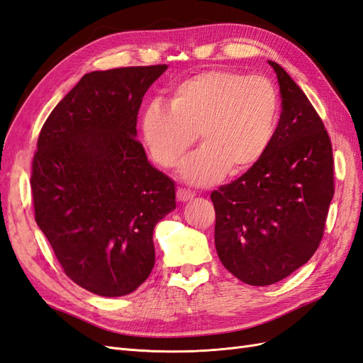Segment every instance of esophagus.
<instances>
[{
    "instance_id": "obj_1",
    "label": "esophagus",
    "mask_w": 363,
    "mask_h": 363,
    "mask_svg": "<svg viewBox=\"0 0 363 363\" xmlns=\"http://www.w3.org/2000/svg\"><path fill=\"white\" fill-rule=\"evenodd\" d=\"M195 199V194L191 191H186V189H179L177 191V200L180 203H186V201H191Z\"/></svg>"
}]
</instances>
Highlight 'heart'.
<instances>
[{"label":"heart","mask_w":363,"mask_h":363,"mask_svg":"<svg viewBox=\"0 0 363 363\" xmlns=\"http://www.w3.org/2000/svg\"><path fill=\"white\" fill-rule=\"evenodd\" d=\"M280 98L265 77L206 71L174 87L171 104L150 101L140 131L151 157L172 168L188 152L199 131L203 147L186 159L182 179L208 186L227 172H245L267 155L277 133Z\"/></svg>","instance_id":"obj_1"}]
</instances>
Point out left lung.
<instances>
[{
	"instance_id": "1",
	"label": "left lung",
	"mask_w": 363,
	"mask_h": 363,
	"mask_svg": "<svg viewBox=\"0 0 363 363\" xmlns=\"http://www.w3.org/2000/svg\"><path fill=\"white\" fill-rule=\"evenodd\" d=\"M268 63L281 98L276 138L242 177L211 195L218 257L251 286L277 283L309 262L335 194L332 144L321 118L289 74Z\"/></svg>"
}]
</instances>
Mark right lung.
Listing matches in <instances>:
<instances>
[{"label":"right lung","instance_id":"right-lung-1","mask_svg":"<svg viewBox=\"0 0 363 363\" xmlns=\"http://www.w3.org/2000/svg\"><path fill=\"white\" fill-rule=\"evenodd\" d=\"M167 65L82 77L43 124L33 159L35 218L65 274L101 296L136 291L155 267L152 232L175 184L138 142V112Z\"/></svg>","mask_w":363,"mask_h":363}]
</instances>
